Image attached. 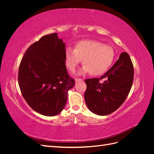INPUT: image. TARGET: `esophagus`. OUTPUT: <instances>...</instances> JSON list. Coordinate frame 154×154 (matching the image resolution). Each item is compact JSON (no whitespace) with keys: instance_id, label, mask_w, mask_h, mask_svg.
<instances>
[{"instance_id":"obj_1","label":"esophagus","mask_w":154,"mask_h":154,"mask_svg":"<svg viewBox=\"0 0 154 154\" xmlns=\"http://www.w3.org/2000/svg\"><path fill=\"white\" fill-rule=\"evenodd\" d=\"M83 80V79L82 78H76L75 79V82H81Z\"/></svg>"}]
</instances>
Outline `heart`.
Listing matches in <instances>:
<instances>
[{"mask_svg":"<svg viewBox=\"0 0 154 154\" xmlns=\"http://www.w3.org/2000/svg\"><path fill=\"white\" fill-rule=\"evenodd\" d=\"M114 58V51L110 46L94 40H82L74 49L67 48L65 53V62L70 71L73 72L83 60V72L92 76L105 73L111 66Z\"/></svg>","mask_w":154,"mask_h":154,"instance_id":"b5f03b06","label":"heart"}]
</instances>
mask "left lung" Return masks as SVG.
<instances>
[{
    "label": "left lung",
    "instance_id": "8db88e82",
    "mask_svg": "<svg viewBox=\"0 0 154 154\" xmlns=\"http://www.w3.org/2000/svg\"><path fill=\"white\" fill-rule=\"evenodd\" d=\"M100 80H103V82ZM134 80V67L127 53H122L108 71L99 78L86 79L85 100L92 112L106 116L117 110L128 96Z\"/></svg>",
    "mask_w": 154,
    "mask_h": 154
}]
</instances>
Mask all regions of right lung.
Listing matches in <instances>:
<instances>
[{
  "instance_id": "1",
  "label": "right lung",
  "mask_w": 154,
  "mask_h": 154,
  "mask_svg": "<svg viewBox=\"0 0 154 154\" xmlns=\"http://www.w3.org/2000/svg\"><path fill=\"white\" fill-rule=\"evenodd\" d=\"M65 48L57 33L44 35L29 46L20 63L22 94L32 109L44 116L58 114L66 104L67 91L75 84L67 71Z\"/></svg>"
}]
</instances>
